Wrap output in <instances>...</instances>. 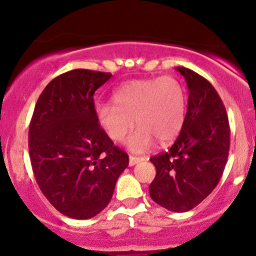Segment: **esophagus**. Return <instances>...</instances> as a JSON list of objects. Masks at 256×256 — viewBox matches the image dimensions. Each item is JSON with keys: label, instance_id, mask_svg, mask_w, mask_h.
I'll list each match as a JSON object with an SVG mask.
<instances>
[{"label": "esophagus", "instance_id": "1", "mask_svg": "<svg viewBox=\"0 0 256 256\" xmlns=\"http://www.w3.org/2000/svg\"><path fill=\"white\" fill-rule=\"evenodd\" d=\"M142 157H136L130 154V157H128V166H135L136 164H138V162L142 161Z\"/></svg>", "mask_w": 256, "mask_h": 256}]
</instances>
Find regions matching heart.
<instances>
[{
	"label": "heart",
	"mask_w": 256,
	"mask_h": 256,
	"mask_svg": "<svg viewBox=\"0 0 256 256\" xmlns=\"http://www.w3.org/2000/svg\"><path fill=\"white\" fill-rule=\"evenodd\" d=\"M114 104H99L95 118L110 140H126L134 152L150 148L154 138L168 142L182 130L187 112L186 92L180 82L172 76L134 80L124 84L112 94Z\"/></svg>",
	"instance_id": "1"
}]
</instances>
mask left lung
I'll return each instance as SVG.
<instances>
[{
    "mask_svg": "<svg viewBox=\"0 0 256 256\" xmlns=\"http://www.w3.org/2000/svg\"><path fill=\"white\" fill-rule=\"evenodd\" d=\"M176 69L187 82V114L171 148L150 158L156 177L148 190L157 204L182 213L200 204L218 184L228 160L230 130L213 85L190 69Z\"/></svg>",
    "mask_w": 256,
    "mask_h": 256,
    "instance_id": "left-lung-1",
    "label": "left lung"
}]
</instances>
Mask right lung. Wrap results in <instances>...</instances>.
I'll use <instances>...</instances> for the list:
<instances>
[{"label": "right lung", "mask_w": 256, "mask_h": 256, "mask_svg": "<svg viewBox=\"0 0 256 256\" xmlns=\"http://www.w3.org/2000/svg\"><path fill=\"white\" fill-rule=\"evenodd\" d=\"M110 73L74 69L44 88L33 112L28 147L40 190L56 210L74 219L99 214L112 197L128 156L95 118V90Z\"/></svg>", "instance_id": "add662e5"}]
</instances>
